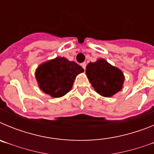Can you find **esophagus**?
<instances>
[{
  "mask_svg": "<svg viewBox=\"0 0 154 154\" xmlns=\"http://www.w3.org/2000/svg\"><path fill=\"white\" fill-rule=\"evenodd\" d=\"M81 65H82V67L84 69V70H85V67H86V63H85V62H83V63L81 64Z\"/></svg>",
  "mask_w": 154,
  "mask_h": 154,
  "instance_id": "esophagus-1",
  "label": "esophagus"
}]
</instances>
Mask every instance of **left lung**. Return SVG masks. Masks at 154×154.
Listing matches in <instances>:
<instances>
[{
    "instance_id": "1",
    "label": "left lung",
    "mask_w": 154,
    "mask_h": 154,
    "mask_svg": "<svg viewBox=\"0 0 154 154\" xmlns=\"http://www.w3.org/2000/svg\"><path fill=\"white\" fill-rule=\"evenodd\" d=\"M85 74L95 91L100 96L111 97L123 89L124 75L103 58L86 65Z\"/></svg>"
}]
</instances>
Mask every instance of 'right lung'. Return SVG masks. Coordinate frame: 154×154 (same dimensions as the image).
Returning a JSON list of instances; mask_svg holds the SVG:
<instances>
[{
    "label": "right lung",
    "instance_id": "obj_1",
    "mask_svg": "<svg viewBox=\"0 0 154 154\" xmlns=\"http://www.w3.org/2000/svg\"><path fill=\"white\" fill-rule=\"evenodd\" d=\"M83 72L84 69L75 62L56 57L38 66L35 78L42 92L51 97L59 98L72 89L76 76Z\"/></svg>",
    "mask_w": 154,
    "mask_h": 154
}]
</instances>
